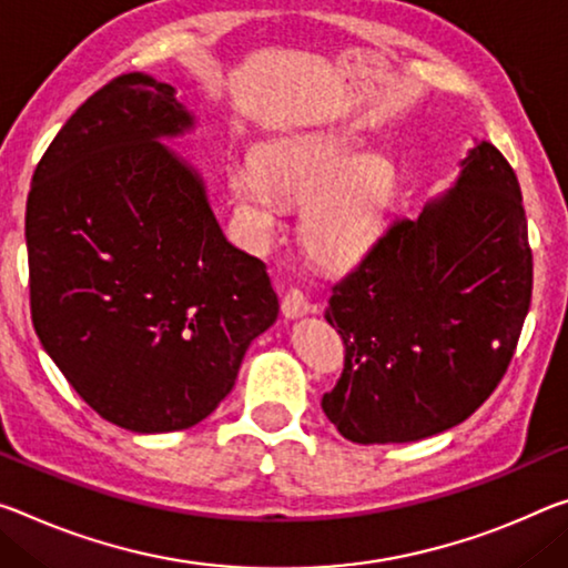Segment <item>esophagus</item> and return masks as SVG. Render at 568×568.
<instances>
[{"label": "esophagus", "mask_w": 568, "mask_h": 568, "mask_svg": "<svg viewBox=\"0 0 568 568\" xmlns=\"http://www.w3.org/2000/svg\"><path fill=\"white\" fill-rule=\"evenodd\" d=\"M281 308H283L285 318H303L313 311V305L308 303V298H305L301 291H287L283 303H281Z\"/></svg>", "instance_id": "34e87169"}]
</instances>
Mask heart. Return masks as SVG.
Instances as JSON below:
<instances>
[{"label": "heart", "instance_id": "heart-1", "mask_svg": "<svg viewBox=\"0 0 568 568\" xmlns=\"http://www.w3.org/2000/svg\"><path fill=\"white\" fill-rule=\"evenodd\" d=\"M230 189L250 237L267 245L281 227L285 200H305L298 240L323 267L364 257L389 220L399 169L389 156L341 129L293 131L265 141L255 159L230 166Z\"/></svg>", "mask_w": 568, "mask_h": 568}]
</instances>
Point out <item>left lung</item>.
<instances>
[{
	"instance_id": "8db88e82",
	"label": "left lung",
	"mask_w": 568,
	"mask_h": 568,
	"mask_svg": "<svg viewBox=\"0 0 568 568\" xmlns=\"http://www.w3.org/2000/svg\"><path fill=\"white\" fill-rule=\"evenodd\" d=\"M534 260L518 179L475 141L417 220H394L331 291L346 364L321 407L351 443H417L490 397L524 328Z\"/></svg>"
}]
</instances>
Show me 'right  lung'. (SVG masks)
I'll list each match as a JSON object with an SVG mask.
<instances>
[{"label": "right lung", "mask_w": 568, "mask_h": 568, "mask_svg": "<svg viewBox=\"0 0 568 568\" xmlns=\"http://www.w3.org/2000/svg\"><path fill=\"white\" fill-rule=\"evenodd\" d=\"M176 90L121 75L70 115L27 196L32 323L70 386L139 435L194 427L277 321L263 260L214 217Z\"/></svg>", "instance_id": "obj_1"}]
</instances>
